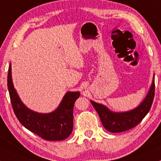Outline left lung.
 I'll return each instance as SVG.
<instances>
[{"mask_svg": "<svg viewBox=\"0 0 161 161\" xmlns=\"http://www.w3.org/2000/svg\"><path fill=\"white\" fill-rule=\"evenodd\" d=\"M155 84L153 77L152 84L143 102L135 109L125 113H113L103 105L90 100L100 116L103 127L110 132H122L135 127L148 113L154 98Z\"/></svg>", "mask_w": 161, "mask_h": 161, "instance_id": "1", "label": "left lung"}]
</instances>
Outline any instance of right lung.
Returning <instances> with one entry per match:
<instances>
[{
  "instance_id": "right-lung-1",
  "label": "right lung",
  "mask_w": 161,
  "mask_h": 161,
  "mask_svg": "<svg viewBox=\"0 0 161 161\" xmlns=\"http://www.w3.org/2000/svg\"><path fill=\"white\" fill-rule=\"evenodd\" d=\"M8 87L10 102L19 122L27 129L47 141H61L68 138L73 130V109L79 92H68L56 110L42 114L32 112L23 105L14 89L11 65L8 75Z\"/></svg>"
}]
</instances>
